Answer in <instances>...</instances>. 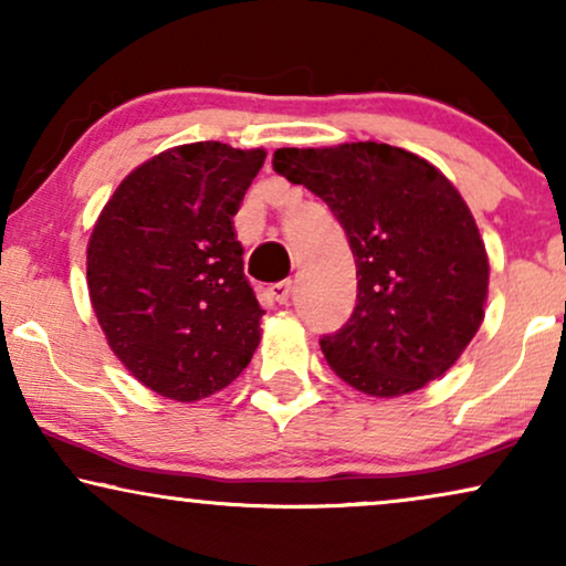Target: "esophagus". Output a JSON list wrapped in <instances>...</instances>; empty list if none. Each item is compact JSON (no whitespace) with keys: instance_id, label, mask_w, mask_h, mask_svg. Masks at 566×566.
Instances as JSON below:
<instances>
[{"instance_id":"obj_1","label":"esophagus","mask_w":566,"mask_h":566,"mask_svg":"<svg viewBox=\"0 0 566 566\" xmlns=\"http://www.w3.org/2000/svg\"><path fill=\"white\" fill-rule=\"evenodd\" d=\"M291 293H293V285L291 281H281V283H273L268 289V296L275 301V304H289L291 301Z\"/></svg>"}]
</instances>
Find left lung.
I'll list each match as a JSON object with an SVG mask.
<instances>
[{"instance_id":"obj_1","label":"left lung","mask_w":566,"mask_h":566,"mask_svg":"<svg viewBox=\"0 0 566 566\" xmlns=\"http://www.w3.org/2000/svg\"><path fill=\"white\" fill-rule=\"evenodd\" d=\"M277 175L335 213L358 268V304L322 337L329 368L378 399L436 381L484 322L490 260L453 182L428 159L378 142L277 149Z\"/></svg>"}]
</instances>
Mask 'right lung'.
<instances>
[{"label":"right lung","instance_id":"obj_1","mask_svg":"<svg viewBox=\"0 0 566 566\" xmlns=\"http://www.w3.org/2000/svg\"><path fill=\"white\" fill-rule=\"evenodd\" d=\"M265 157L221 142L175 146L138 165L97 216L92 308L115 358L159 397H211L258 350L265 312L231 219Z\"/></svg>","mask_w":566,"mask_h":566}]
</instances>
